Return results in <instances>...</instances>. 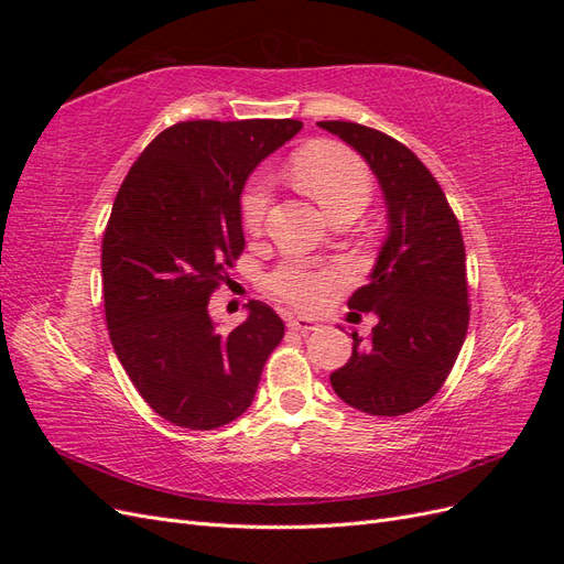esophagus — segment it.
I'll use <instances>...</instances> for the list:
<instances>
[{
    "mask_svg": "<svg viewBox=\"0 0 564 564\" xmlns=\"http://www.w3.org/2000/svg\"><path fill=\"white\" fill-rule=\"evenodd\" d=\"M319 327L322 324L315 317H305V315L289 317V329H294V332H317Z\"/></svg>",
    "mask_w": 564,
    "mask_h": 564,
    "instance_id": "obj_1",
    "label": "esophagus"
}]
</instances>
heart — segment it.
I'll list each match as a JSON object with an SVG mask.
<instances>
[{"label": "heart", "instance_id": "obj_1", "mask_svg": "<svg viewBox=\"0 0 564 564\" xmlns=\"http://www.w3.org/2000/svg\"><path fill=\"white\" fill-rule=\"evenodd\" d=\"M294 176L329 216L344 209L362 212L371 199L373 183L367 164L344 145L317 143L305 148L294 160ZM268 207V183L261 178L251 181L242 197L245 226L251 232L261 230ZM334 284L336 275L332 270L311 268L299 261L284 263L268 278L270 292L299 308H317Z\"/></svg>", "mask_w": 564, "mask_h": 564}]
</instances>
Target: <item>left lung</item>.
<instances>
[{
	"instance_id": "1",
	"label": "left lung",
	"mask_w": 564,
	"mask_h": 564,
	"mask_svg": "<svg viewBox=\"0 0 564 564\" xmlns=\"http://www.w3.org/2000/svg\"><path fill=\"white\" fill-rule=\"evenodd\" d=\"M377 176L388 232L369 280L348 308L379 317L367 344L352 332L350 360L329 381L346 404L400 416L445 383L468 332L466 249L458 220L429 169L390 135L355 122H317Z\"/></svg>"
}]
</instances>
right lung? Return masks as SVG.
<instances>
[{"label":"right lung","mask_w":564,"mask_h":564,"mask_svg":"<svg viewBox=\"0 0 564 564\" xmlns=\"http://www.w3.org/2000/svg\"><path fill=\"white\" fill-rule=\"evenodd\" d=\"M299 119H195L133 162L104 235V299L117 360L155 412L214 431L242 416L284 322L263 301L218 334L209 299L245 249L242 191Z\"/></svg>","instance_id":"add662e5"}]
</instances>
